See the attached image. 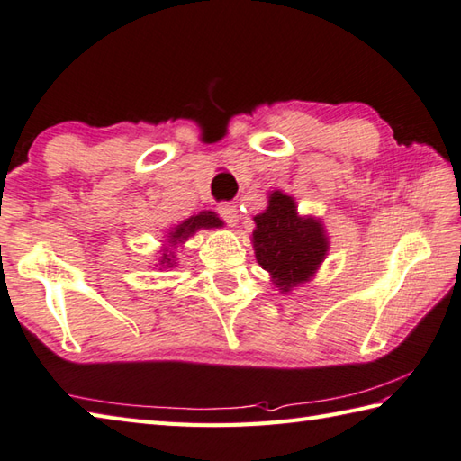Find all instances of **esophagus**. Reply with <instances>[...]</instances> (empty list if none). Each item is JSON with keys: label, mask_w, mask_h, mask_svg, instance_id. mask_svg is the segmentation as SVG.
<instances>
[{"label": "esophagus", "mask_w": 461, "mask_h": 461, "mask_svg": "<svg viewBox=\"0 0 461 461\" xmlns=\"http://www.w3.org/2000/svg\"><path fill=\"white\" fill-rule=\"evenodd\" d=\"M218 213H220V218L228 225H236L238 223V207H236V203H230V202L220 203L218 205Z\"/></svg>", "instance_id": "1"}]
</instances>
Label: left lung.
Segmentation results:
<instances>
[{
	"mask_svg": "<svg viewBox=\"0 0 461 461\" xmlns=\"http://www.w3.org/2000/svg\"><path fill=\"white\" fill-rule=\"evenodd\" d=\"M254 248L259 266L272 274L279 290L302 284L313 276L328 251L320 221L297 218L295 202L282 192L269 197V207L254 218Z\"/></svg>",
	"mask_w": 461,
	"mask_h": 461,
	"instance_id": "1",
	"label": "left lung"
}]
</instances>
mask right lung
Returning a JSON list of instances; mask_svg holds the SVG:
<instances>
[{"label":"right lung","mask_w":461,"mask_h":461,"mask_svg":"<svg viewBox=\"0 0 461 461\" xmlns=\"http://www.w3.org/2000/svg\"><path fill=\"white\" fill-rule=\"evenodd\" d=\"M220 225H221V220L218 218V215L212 213V212H202L200 215H194V218H189L182 225H177L176 231L169 233V238L174 240V243H176V241H182V240L192 236L195 230H200V228H220ZM169 258H171V251H169V254H164L161 264L174 266V264H171Z\"/></svg>","instance_id":"obj_1"}]
</instances>
